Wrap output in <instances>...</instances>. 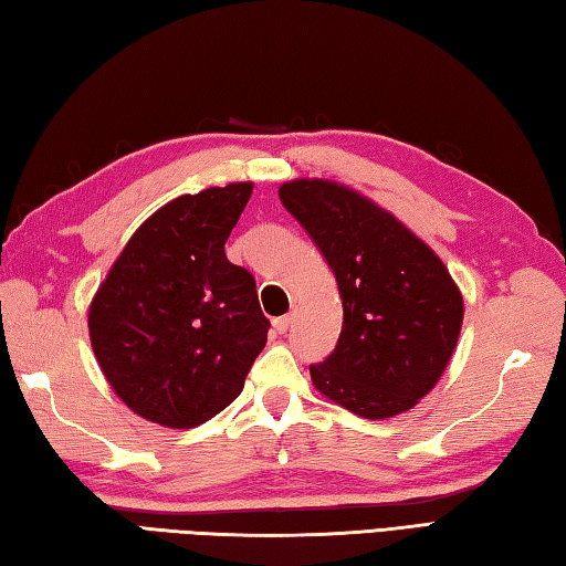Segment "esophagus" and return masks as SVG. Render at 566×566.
<instances>
[{"instance_id":"34e87169","label":"esophagus","mask_w":566,"mask_h":566,"mask_svg":"<svg viewBox=\"0 0 566 566\" xmlns=\"http://www.w3.org/2000/svg\"><path fill=\"white\" fill-rule=\"evenodd\" d=\"M291 322H293V317H291V315L275 317V319H273V327H275V332H279V334H285V332H287V327H291Z\"/></svg>"}]
</instances>
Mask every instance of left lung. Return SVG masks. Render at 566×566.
<instances>
[{
    "label": "left lung",
    "instance_id": "obj_1",
    "mask_svg": "<svg viewBox=\"0 0 566 566\" xmlns=\"http://www.w3.org/2000/svg\"><path fill=\"white\" fill-rule=\"evenodd\" d=\"M279 198L329 263L344 307L337 347L310 366L313 386L366 420L418 406L444 374L464 319L442 259L342 182L300 178L283 182Z\"/></svg>",
    "mask_w": 566,
    "mask_h": 566
}]
</instances>
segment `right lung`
I'll return each instance as SVG.
<instances>
[{
  "label": "right lung",
  "mask_w": 566,
  "mask_h": 566,
  "mask_svg": "<svg viewBox=\"0 0 566 566\" xmlns=\"http://www.w3.org/2000/svg\"><path fill=\"white\" fill-rule=\"evenodd\" d=\"M253 182L180 195L126 241L90 303V342L124 406L188 430L232 402L266 347L253 275L224 244Z\"/></svg>",
  "instance_id": "1"
}]
</instances>
